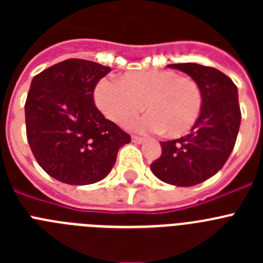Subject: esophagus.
Masks as SVG:
<instances>
[{
	"instance_id": "esophagus-1",
	"label": "esophagus",
	"mask_w": 263,
	"mask_h": 263,
	"mask_svg": "<svg viewBox=\"0 0 263 263\" xmlns=\"http://www.w3.org/2000/svg\"><path fill=\"white\" fill-rule=\"evenodd\" d=\"M132 141H133L134 143H142L143 141H145V138H142V137L133 136V137H132Z\"/></svg>"
}]
</instances>
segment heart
<instances>
[{"label": "heart", "instance_id": "obj_1", "mask_svg": "<svg viewBox=\"0 0 263 263\" xmlns=\"http://www.w3.org/2000/svg\"><path fill=\"white\" fill-rule=\"evenodd\" d=\"M97 108L117 124H126L143 109L146 116L134 122L138 132H163L178 138L192 129L200 116L201 92L196 81L168 69L127 72L120 81L101 79L93 90Z\"/></svg>", "mask_w": 263, "mask_h": 263}]
</instances>
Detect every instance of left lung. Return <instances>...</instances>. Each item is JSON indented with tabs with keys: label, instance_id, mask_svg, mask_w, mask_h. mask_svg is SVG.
I'll return each instance as SVG.
<instances>
[{
	"label": "left lung",
	"instance_id": "obj_1",
	"mask_svg": "<svg viewBox=\"0 0 263 263\" xmlns=\"http://www.w3.org/2000/svg\"><path fill=\"white\" fill-rule=\"evenodd\" d=\"M196 81L201 92L200 116L191 133L160 142L162 155L150 166L159 180L178 187H191L222 168L236 143L241 124L238 90L218 69L196 63L168 64Z\"/></svg>",
	"mask_w": 263,
	"mask_h": 263
}]
</instances>
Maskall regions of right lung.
<instances>
[{"mask_svg":"<svg viewBox=\"0 0 263 263\" xmlns=\"http://www.w3.org/2000/svg\"><path fill=\"white\" fill-rule=\"evenodd\" d=\"M110 67L67 59L34 76L25 104L26 134L39 166L72 185L103 180L130 136L93 103L96 84Z\"/></svg>","mask_w":263,"mask_h":263,"instance_id":"1","label":"right lung"}]
</instances>
